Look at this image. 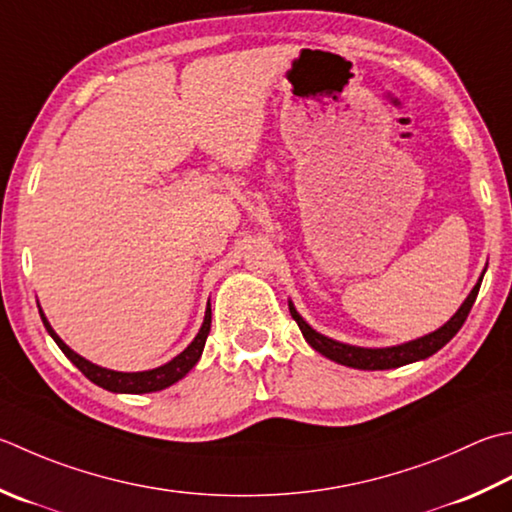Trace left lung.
I'll return each mask as SVG.
<instances>
[{"mask_svg": "<svg viewBox=\"0 0 512 512\" xmlns=\"http://www.w3.org/2000/svg\"><path fill=\"white\" fill-rule=\"evenodd\" d=\"M482 279L484 275L479 277V282L475 284V288L470 290V295L466 297V302L462 304V308L457 310V313L448 319V322L435 330V333H430L426 337H419L415 342H408L402 346H390V348H359V346H348V344H339L335 339L319 335L317 330L310 328L299 313L295 310V306L290 304V315L297 322L299 330H302L306 342L313 346L317 353H322L324 357L333 359L337 364H344L350 368H362V370H386V368H397V366H406V364H413L417 359H426L430 355H435L439 348L446 346L450 339L457 335V330L464 326L466 317L470 313V308H473L477 293H479V286H482Z\"/></svg>", "mask_w": 512, "mask_h": 512, "instance_id": "1", "label": "left lung"}]
</instances>
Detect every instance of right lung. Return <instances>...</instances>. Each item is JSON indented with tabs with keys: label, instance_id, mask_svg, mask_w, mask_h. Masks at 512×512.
I'll return each mask as SVG.
<instances>
[{
	"label": "right lung",
	"instance_id": "add662e5",
	"mask_svg": "<svg viewBox=\"0 0 512 512\" xmlns=\"http://www.w3.org/2000/svg\"><path fill=\"white\" fill-rule=\"evenodd\" d=\"M39 315H42V322L48 330V335L55 339V344L62 348V353L73 362L82 373L90 379V382L102 386L106 390H110V393H155V390H164L168 386H173L175 382H179L190 368H193L199 357H202V350H204V344H206V337L210 333V304L206 308V317H204V324L202 328H199L197 337L193 339V344H190L184 353H179L173 362H168L164 366L159 368H153V370H144V373H117V370H108V368H102V366H95L86 362L84 357H79L77 353H73L62 339L57 337V333L53 328H50V324L46 322V317L42 310H39Z\"/></svg>",
	"mask_w": 512,
	"mask_h": 512
}]
</instances>
